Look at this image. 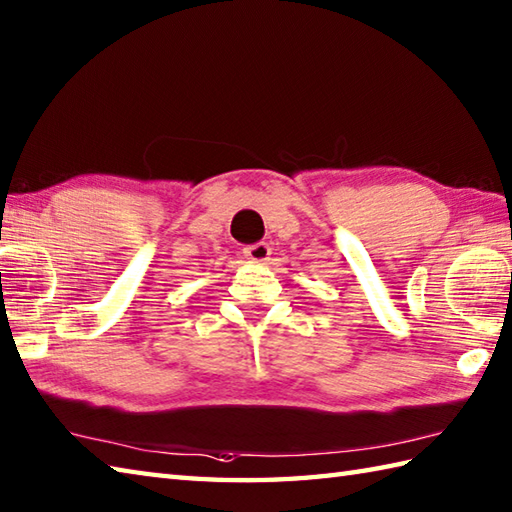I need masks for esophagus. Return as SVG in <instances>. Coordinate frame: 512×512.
Wrapping results in <instances>:
<instances>
[{
    "mask_svg": "<svg viewBox=\"0 0 512 512\" xmlns=\"http://www.w3.org/2000/svg\"><path fill=\"white\" fill-rule=\"evenodd\" d=\"M244 255H246V259H250V262L262 264V262H266V259L270 257V246L266 242L250 244V246L244 248Z\"/></svg>",
    "mask_w": 512,
    "mask_h": 512,
    "instance_id": "34e87169",
    "label": "esophagus"
}]
</instances>
